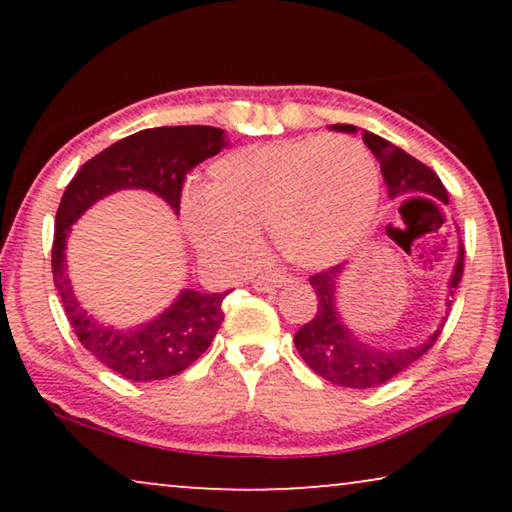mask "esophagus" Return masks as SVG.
Segmentation results:
<instances>
[{
    "label": "esophagus",
    "instance_id": "34e87169",
    "mask_svg": "<svg viewBox=\"0 0 512 512\" xmlns=\"http://www.w3.org/2000/svg\"><path fill=\"white\" fill-rule=\"evenodd\" d=\"M289 275H282V272H270V275H258L254 279V289L256 291H275L279 286H284L289 282Z\"/></svg>",
    "mask_w": 512,
    "mask_h": 512
}]
</instances>
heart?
Segmentation results:
<instances>
[{
    "instance_id": "heart-1",
    "label": "heart",
    "mask_w": 512,
    "mask_h": 512,
    "mask_svg": "<svg viewBox=\"0 0 512 512\" xmlns=\"http://www.w3.org/2000/svg\"><path fill=\"white\" fill-rule=\"evenodd\" d=\"M377 193L375 160L361 144L310 135L226 153L181 209L188 237L214 261H244L268 226L286 261L321 270L354 254Z\"/></svg>"
}]
</instances>
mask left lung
<instances>
[{"label":"left lung","mask_w":512,"mask_h":512,"mask_svg":"<svg viewBox=\"0 0 512 512\" xmlns=\"http://www.w3.org/2000/svg\"><path fill=\"white\" fill-rule=\"evenodd\" d=\"M331 128L340 132H356L354 125H331ZM363 142L375 153V158L380 160V170L391 200L412 193H424L443 200L447 205V191L443 181L438 179V174L431 167L419 163L410 153H405L403 149L387 142V139L373 135L368 130H363ZM340 272L342 265H335V268H328L310 277V284L319 300L317 312L300 328L293 342H296L298 354L303 356L307 366L319 377H324V380L349 389L377 387V384L389 382L391 377L401 375L405 368H410L412 363L422 359L433 347V342L438 340L443 324L429 338L417 342L415 347H382L361 342L352 333V328L342 324L338 307H335ZM461 272H464V244L459 242L457 265H454L450 279V296H454V289L461 282ZM450 305L452 300H447V307Z\"/></svg>","instance_id":"obj_1"}]
</instances>
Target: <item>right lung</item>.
<instances>
[{"instance_id":"add662e5","label":"right lung","mask_w":512,"mask_h":512,"mask_svg":"<svg viewBox=\"0 0 512 512\" xmlns=\"http://www.w3.org/2000/svg\"><path fill=\"white\" fill-rule=\"evenodd\" d=\"M226 132L212 125L149 128L111 144L90 158L62 195L55 214L53 282L76 338L97 361L132 382L165 380L198 361L221 328V303L228 293L184 289L156 319L132 328L100 324L83 310L67 277L65 247L69 228L97 200L123 188H144L179 214L186 174L226 146Z\"/></svg>"}]
</instances>
